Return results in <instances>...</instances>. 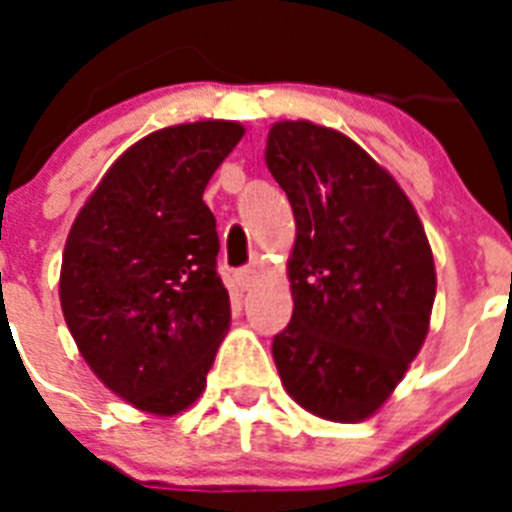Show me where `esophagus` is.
<instances>
[{
  "label": "esophagus",
  "instance_id": "1",
  "mask_svg": "<svg viewBox=\"0 0 512 512\" xmlns=\"http://www.w3.org/2000/svg\"><path fill=\"white\" fill-rule=\"evenodd\" d=\"M253 279H256V269H251V266H243V269L235 271V282H238V287L241 289L251 287Z\"/></svg>",
  "mask_w": 512,
  "mask_h": 512
}]
</instances>
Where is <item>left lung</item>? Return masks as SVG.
I'll return each mask as SVG.
<instances>
[{
  "label": "left lung",
  "mask_w": 512,
  "mask_h": 512,
  "mask_svg": "<svg viewBox=\"0 0 512 512\" xmlns=\"http://www.w3.org/2000/svg\"><path fill=\"white\" fill-rule=\"evenodd\" d=\"M266 166L295 212L292 320L271 354L297 405L356 423L395 390L428 333L436 266L397 182L354 140L277 122Z\"/></svg>",
  "instance_id": "8db88e82"
}]
</instances>
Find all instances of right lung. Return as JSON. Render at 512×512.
<instances>
[{"label": "right lung", "instance_id": "right-lung-1", "mask_svg": "<svg viewBox=\"0 0 512 512\" xmlns=\"http://www.w3.org/2000/svg\"><path fill=\"white\" fill-rule=\"evenodd\" d=\"M243 138L238 122L156 130L122 153L71 225L61 310L81 356L115 395L156 415L205 390L228 333L210 176Z\"/></svg>", "mask_w": 512, "mask_h": 512}]
</instances>
